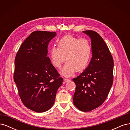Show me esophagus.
<instances>
[{"mask_svg": "<svg viewBox=\"0 0 130 130\" xmlns=\"http://www.w3.org/2000/svg\"><path fill=\"white\" fill-rule=\"evenodd\" d=\"M64 81L66 82H69V81H70V80L69 79H68V78H64Z\"/></svg>", "mask_w": 130, "mask_h": 130, "instance_id": "esophagus-1", "label": "esophagus"}]
</instances>
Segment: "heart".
Masks as SVG:
<instances>
[{"label":"heart","instance_id":"obj_1","mask_svg":"<svg viewBox=\"0 0 130 130\" xmlns=\"http://www.w3.org/2000/svg\"><path fill=\"white\" fill-rule=\"evenodd\" d=\"M92 45L87 38L78 39L66 35L58 42V48L53 46L50 50L52 64L60 68L66 60L67 61L61 70V74L70 76L75 72H81L88 66L92 56Z\"/></svg>","mask_w":130,"mask_h":130}]
</instances>
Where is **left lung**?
Wrapping results in <instances>:
<instances>
[{"label":"left lung","instance_id":"1","mask_svg":"<svg viewBox=\"0 0 130 130\" xmlns=\"http://www.w3.org/2000/svg\"><path fill=\"white\" fill-rule=\"evenodd\" d=\"M91 40V58L87 68L74 78L76 84L74 105L88 112L99 107L107 98L113 81L114 62L111 54L100 35L92 30L82 31Z\"/></svg>","mask_w":130,"mask_h":130}]
</instances>
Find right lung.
<instances>
[{"label":"right lung","instance_id":"obj_1","mask_svg":"<svg viewBox=\"0 0 130 130\" xmlns=\"http://www.w3.org/2000/svg\"><path fill=\"white\" fill-rule=\"evenodd\" d=\"M55 32L35 31L23 42L14 61V81L23 103L41 113L53 106L63 78L47 56L48 45Z\"/></svg>","mask_w":130,"mask_h":130}]
</instances>
